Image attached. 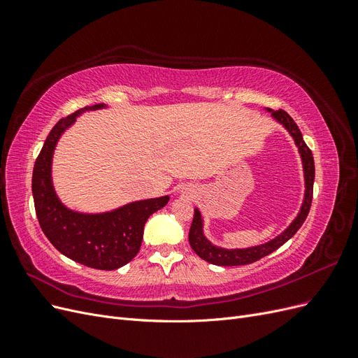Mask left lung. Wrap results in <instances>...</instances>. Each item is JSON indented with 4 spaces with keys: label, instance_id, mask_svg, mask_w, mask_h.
<instances>
[{
    "label": "left lung",
    "instance_id": "left-lung-1",
    "mask_svg": "<svg viewBox=\"0 0 358 358\" xmlns=\"http://www.w3.org/2000/svg\"><path fill=\"white\" fill-rule=\"evenodd\" d=\"M273 119L284 125V128L289 133V136L294 138V143L299 148V154L301 158V164H303V175H305V199H303L300 212L294 218L287 229L276 236L275 239L268 241L267 243L263 245H257L251 248H243V249H225L221 246H215L210 243L203 233V218L200 210L196 208L194 209V220L189 229V236L188 241L192 248V251L196 252L200 258H203L204 262H208L215 266H243V264H251L254 262H258L259 258H263L268 254H272L273 251L279 246H282L287 241H289L292 236L297 233V230L301 227V224L305 222L306 216L310 209V203H312V192H313V179H315V164H313V157L310 149L306 146L305 140H303V136L300 133V129L297 124L292 121V117L284 112V110H270Z\"/></svg>",
    "mask_w": 358,
    "mask_h": 358
}]
</instances>
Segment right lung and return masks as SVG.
Wrapping results in <instances>:
<instances>
[{
    "instance_id": "1",
    "label": "right lung",
    "mask_w": 358,
    "mask_h": 358,
    "mask_svg": "<svg viewBox=\"0 0 358 358\" xmlns=\"http://www.w3.org/2000/svg\"><path fill=\"white\" fill-rule=\"evenodd\" d=\"M106 107L103 103L86 106L52 128L32 171V197L43 233L61 254L92 268L116 270L137 255L148 218L164 208L170 197L133 201L110 212L82 213L64 206L52 183L53 150L62 133L79 115Z\"/></svg>"
}]
</instances>
